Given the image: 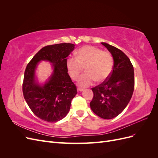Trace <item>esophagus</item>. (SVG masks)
Listing matches in <instances>:
<instances>
[{
    "mask_svg": "<svg viewBox=\"0 0 158 158\" xmlns=\"http://www.w3.org/2000/svg\"><path fill=\"white\" fill-rule=\"evenodd\" d=\"M83 90H84L83 88H77V91H78V92H82Z\"/></svg>",
    "mask_w": 158,
    "mask_h": 158,
    "instance_id": "1",
    "label": "esophagus"
}]
</instances>
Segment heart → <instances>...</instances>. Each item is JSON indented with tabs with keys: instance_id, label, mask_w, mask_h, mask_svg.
I'll list each match as a JSON object with an SVG mask.
<instances>
[{
	"instance_id": "b5f03b06",
	"label": "heart",
	"mask_w": 158,
	"mask_h": 158,
	"mask_svg": "<svg viewBox=\"0 0 158 158\" xmlns=\"http://www.w3.org/2000/svg\"><path fill=\"white\" fill-rule=\"evenodd\" d=\"M114 64L112 55L107 51L93 46H84L76 52V57H69L66 60V68L71 78L78 80V85L85 88L92 85L95 80L102 82L111 75Z\"/></svg>"
}]
</instances>
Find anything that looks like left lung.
I'll list each match as a JSON object with an SVG mask.
<instances>
[{
  "instance_id": "obj_1",
  "label": "left lung",
  "mask_w": 158,
  "mask_h": 158,
  "mask_svg": "<svg viewBox=\"0 0 158 158\" xmlns=\"http://www.w3.org/2000/svg\"><path fill=\"white\" fill-rule=\"evenodd\" d=\"M113 56L114 64L109 77L92 88L90 107L98 116L111 119L120 114L130 102L135 88L134 68L124 52L106 43H102Z\"/></svg>"
}]
</instances>
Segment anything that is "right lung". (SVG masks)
Segmentation results:
<instances>
[{
	"label": "right lung",
	"mask_w": 158,
	"mask_h": 158,
	"mask_svg": "<svg viewBox=\"0 0 158 158\" xmlns=\"http://www.w3.org/2000/svg\"><path fill=\"white\" fill-rule=\"evenodd\" d=\"M72 44L47 45L27 64L22 85L23 97L31 111L42 120L57 122L68 114L72 99L77 94L66 68V57L74 49ZM41 60L52 63L54 72L44 85L37 82L35 73Z\"/></svg>",
	"instance_id": "1"
}]
</instances>
